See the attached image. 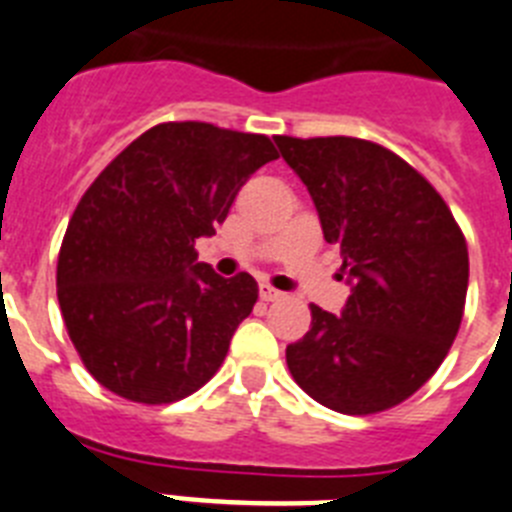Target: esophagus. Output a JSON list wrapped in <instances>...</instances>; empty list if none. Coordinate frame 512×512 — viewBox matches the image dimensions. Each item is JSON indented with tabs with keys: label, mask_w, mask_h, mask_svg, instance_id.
<instances>
[{
	"label": "esophagus",
	"mask_w": 512,
	"mask_h": 512,
	"mask_svg": "<svg viewBox=\"0 0 512 512\" xmlns=\"http://www.w3.org/2000/svg\"><path fill=\"white\" fill-rule=\"evenodd\" d=\"M281 296H283V293L278 291V288L268 286V283H262V286H260V299L262 301H278Z\"/></svg>",
	"instance_id": "1"
}]
</instances>
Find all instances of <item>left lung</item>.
<instances>
[{"label": "left lung", "mask_w": 512, "mask_h": 512, "mask_svg": "<svg viewBox=\"0 0 512 512\" xmlns=\"http://www.w3.org/2000/svg\"><path fill=\"white\" fill-rule=\"evenodd\" d=\"M337 244L353 293L340 317L311 304V327L286 348L296 384L342 415L412 397L456 340L469 252L438 190L394 151L353 136H275Z\"/></svg>", "instance_id": "obj_1"}]
</instances>
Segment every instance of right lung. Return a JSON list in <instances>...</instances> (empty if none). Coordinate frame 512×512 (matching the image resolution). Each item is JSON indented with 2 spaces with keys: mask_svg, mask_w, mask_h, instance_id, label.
<instances>
[{
  "mask_svg": "<svg viewBox=\"0 0 512 512\" xmlns=\"http://www.w3.org/2000/svg\"><path fill=\"white\" fill-rule=\"evenodd\" d=\"M278 159L262 133L159 123L97 175L66 226L59 306L84 368L131 402L201 389L250 317V273L221 278L195 239L216 234L242 185Z\"/></svg>",
  "mask_w": 512,
  "mask_h": 512,
  "instance_id": "add662e5",
  "label": "right lung"
}]
</instances>
